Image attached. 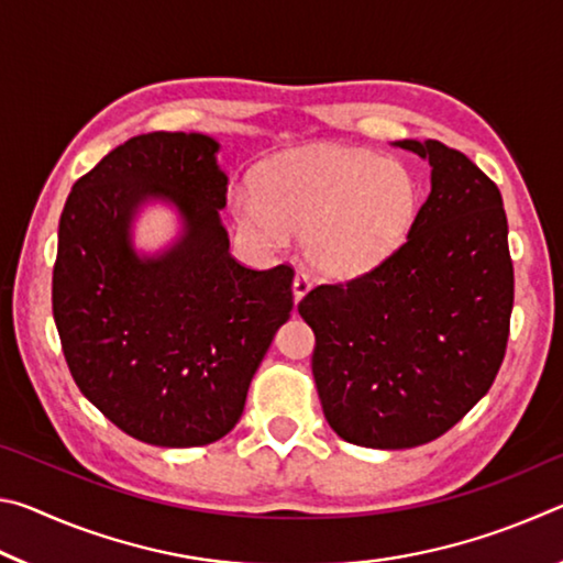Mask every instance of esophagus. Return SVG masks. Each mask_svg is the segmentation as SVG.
Wrapping results in <instances>:
<instances>
[{
    "mask_svg": "<svg viewBox=\"0 0 563 563\" xmlns=\"http://www.w3.org/2000/svg\"><path fill=\"white\" fill-rule=\"evenodd\" d=\"M310 278L305 273H295V278H292V298H295V302H300V298L305 292L310 290Z\"/></svg>",
    "mask_w": 563,
    "mask_h": 563,
    "instance_id": "1",
    "label": "esophagus"
}]
</instances>
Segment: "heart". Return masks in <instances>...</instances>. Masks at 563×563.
I'll use <instances>...</instances> for the list:
<instances>
[{
	"mask_svg": "<svg viewBox=\"0 0 563 563\" xmlns=\"http://www.w3.org/2000/svg\"><path fill=\"white\" fill-rule=\"evenodd\" d=\"M231 208L263 247L280 251L290 233H302L308 261L347 278L405 243L419 211V186L402 161L318 144L265 161L255 190H231Z\"/></svg>",
	"mask_w": 563,
	"mask_h": 563,
	"instance_id": "obj_1",
	"label": "heart"
}]
</instances>
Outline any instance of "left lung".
I'll list each match as a JSON object with an SVG mask.
<instances>
[{"label": "left lung", "mask_w": 563, "mask_h": 563, "mask_svg": "<svg viewBox=\"0 0 563 563\" xmlns=\"http://www.w3.org/2000/svg\"><path fill=\"white\" fill-rule=\"evenodd\" d=\"M395 146L430 161L412 231L373 271L318 285L298 305L316 332L312 377L345 442H432L489 393L509 340L514 265L494 180L440 141Z\"/></svg>", "instance_id": "1"}]
</instances>
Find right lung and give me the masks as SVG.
Listing matches in <instances>:
<instances>
[{
  "instance_id": "1",
  "label": "right lung",
  "mask_w": 563,
  "mask_h": 563,
  "mask_svg": "<svg viewBox=\"0 0 563 563\" xmlns=\"http://www.w3.org/2000/svg\"><path fill=\"white\" fill-rule=\"evenodd\" d=\"M218 141L154 131L76 180L59 218L52 310L76 387L113 424L156 446L221 440L292 310V268L238 263L221 223L228 176ZM148 200L185 231L139 256L130 223Z\"/></svg>"
}]
</instances>
